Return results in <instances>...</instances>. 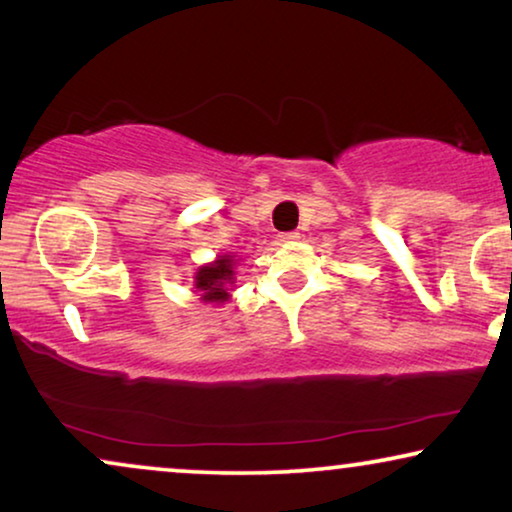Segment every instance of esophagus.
Returning <instances> with one entry per match:
<instances>
[{
    "mask_svg": "<svg viewBox=\"0 0 512 512\" xmlns=\"http://www.w3.org/2000/svg\"><path fill=\"white\" fill-rule=\"evenodd\" d=\"M300 237V233H282L279 235V242H296Z\"/></svg>",
    "mask_w": 512,
    "mask_h": 512,
    "instance_id": "1",
    "label": "esophagus"
}]
</instances>
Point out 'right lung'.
<instances>
[{"instance_id":"1","label":"right lung","mask_w":512,"mask_h":512,"mask_svg":"<svg viewBox=\"0 0 512 512\" xmlns=\"http://www.w3.org/2000/svg\"><path fill=\"white\" fill-rule=\"evenodd\" d=\"M237 258L233 254L216 256L212 263L200 265L193 275V289L207 305H223L230 300V284H235Z\"/></svg>"}]
</instances>
